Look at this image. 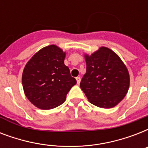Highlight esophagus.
Here are the masks:
<instances>
[{
  "instance_id": "1",
  "label": "esophagus",
  "mask_w": 148,
  "mask_h": 148,
  "mask_svg": "<svg viewBox=\"0 0 148 148\" xmlns=\"http://www.w3.org/2000/svg\"><path fill=\"white\" fill-rule=\"evenodd\" d=\"M76 80H77V84H79L81 83V77H76Z\"/></svg>"
}]
</instances>
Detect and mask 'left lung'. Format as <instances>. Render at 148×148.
I'll list each match as a JSON object with an SVG mask.
<instances>
[{
	"label": "left lung",
	"instance_id": "8db88e82",
	"mask_svg": "<svg viewBox=\"0 0 148 148\" xmlns=\"http://www.w3.org/2000/svg\"><path fill=\"white\" fill-rule=\"evenodd\" d=\"M87 70L80 86L88 101L102 108H111L124 99L130 85L128 71L110 49L101 47L85 54Z\"/></svg>",
	"mask_w": 148,
	"mask_h": 148
}]
</instances>
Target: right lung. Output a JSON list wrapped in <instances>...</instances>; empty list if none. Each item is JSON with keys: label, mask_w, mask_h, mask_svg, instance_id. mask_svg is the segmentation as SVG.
<instances>
[{"label": "right lung", "mask_w": 148, "mask_h": 148, "mask_svg": "<svg viewBox=\"0 0 148 148\" xmlns=\"http://www.w3.org/2000/svg\"><path fill=\"white\" fill-rule=\"evenodd\" d=\"M65 55L60 47L49 45L37 52L24 67V94L40 109L50 110L62 104L71 88L76 84V79L64 64Z\"/></svg>", "instance_id": "1"}]
</instances>
